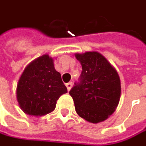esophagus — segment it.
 <instances>
[{"mask_svg": "<svg viewBox=\"0 0 146 146\" xmlns=\"http://www.w3.org/2000/svg\"><path fill=\"white\" fill-rule=\"evenodd\" d=\"M72 86H73V83L72 82H68L66 84V87H67V89H68V91H69V90H71Z\"/></svg>", "mask_w": 146, "mask_h": 146, "instance_id": "esophagus-1", "label": "esophagus"}]
</instances>
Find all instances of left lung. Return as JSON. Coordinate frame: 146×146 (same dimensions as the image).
Segmentation results:
<instances>
[{"label":"left lung","instance_id":"8db88e82","mask_svg":"<svg viewBox=\"0 0 146 146\" xmlns=\"http://www.w3.org/2000/svg\"><path fill=\"white\" fill-rule=\"evenodd\" d=\"M82 71L69 94L80 117L89 122H102L118 106L121 86L116 70L97 52L76 54Z\"/></svg>","mask_w":146,"mask_h":146}]
</instances>
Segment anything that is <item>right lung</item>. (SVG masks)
<instances>
[{"label": "right lung", "instance_id": "right-lung-1", "mask_svg": "<svg viewBox=\"0 0 146 146\" xmlns=\"http://www.w3.org/2000/svg\"><path fill=\"white\" fill-rule=\"evenodd\" d=\"M67 93L61 75L48 55L37 58L23 71L17 86L19 106L27 115L42 116L56 108L59 98Z\"/></svg>", "mask_w": 146, "mask_h": 146}]
</instances>
